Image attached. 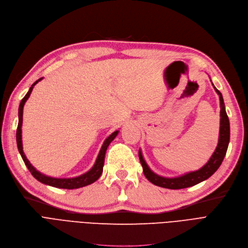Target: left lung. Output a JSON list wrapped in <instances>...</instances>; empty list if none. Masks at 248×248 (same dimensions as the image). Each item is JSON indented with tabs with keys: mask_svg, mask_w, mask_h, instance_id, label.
<instances>
[{
	"mask_svg": "<svg viewBox=\"0 0 248 248\" xmlns=\"http://www.w3.org/2000/svg\"><path fill=\"white\" fill-rule=\"evenodd\" d=\"M215 89L219 96V101H220V127H219V138H218L217 147L215 153L212 154L211 158L205 165H204L201 169L197 170V171H193L178 177L167 178V177H163L154 173L147 165L146 161L143 160L141 152L140 151L139 156H140V163L143 169V174L152 184L161 187H166V189H171V190L185 189V187H189V186L197 185L203 181H205V179L210 177L218 169L221 162H223L226 156V153L229 146L230 122H229L228 115L226 113L223 95H221V93L216 87Z\"/></svg>",
	"mask_w": 248,
	"mask_h": 248,
	"instance_id": "left-lung-1",
	"label": "left lung"
}]
</instances>
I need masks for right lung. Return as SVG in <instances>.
<instances>
[{
    "label": "right lung",
    "mask_w": 248,
    "mask_h": 248,
    "mask_svg": "<svg viewBox=\"0 0 248 248\" xmlns=\"http://www.w3.org/2000/svg\"><path fill=\"white\" fill-rule=\"evenodd\" d=\"M42 78H40L39 80H37L35 83L31 85V87L30 88L29 92L25 94V96L21 99V102L19 105V109H18V126H17V130H16V141H17V148H18V151L20 153V155L22 157V160L27 165V167L29 168V170L31 171V173L32 174V176L35 177L36 179H38L39 182L48 185V186H52L55 187H61V189H79V187L88 186L92 183H94L95 181L99 178V176L102 173V168H104V164H105V156H106V152L107 149L108 147V144L114 140V139L117 136L119 131H115L112 134H110L108 138L105 140L104 144L100 149V152L97 156V159L95 161V164L93 165V167L89 170L88 172H86L85 174H82L78 177H74V178H54V177H50V176H46L44 174H42L41 172L37 171L33 167L31 162L25 157L23 150H22V140H21V126H22V113H23V106L25 104V101L28 100V98L30 97L31 93L32 91V88L35 85L41 81Z\"/></svg>",
    "instance_id": "1"
}]
</instances>
